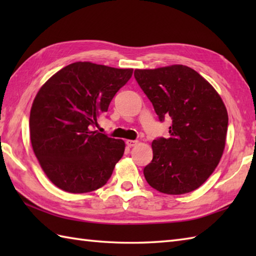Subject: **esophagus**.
Returning a JSON list of instances; mask_svg holds the SVG:
<instances>
[{"label": "esophagus", "instance_id": "esophagus-1", "mask_svg": "<svg viewBox=\"0 0 256 256\" xmlns=\"http://www.w3.org/2000/svg\"><path fill=\"white\" fill-rule=\"evenodd\" d=\"M125 143H126V145L128 146V148H133V146H135V145H138V140H126V142H125Z\"/></svg>", "mask_w": 256, "mask_h": 256}]
</instances>
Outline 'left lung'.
Returning a JSON list of instances; mask_svg holds the SVG:
<instances>
[{"label": "left lung", "instance_id": "left-lung-1", "mask_svg": "<svg viewBox=\"0 0 256 256\" xmlns=\"http://www.w3.org/2000/svg\"><path fill=\"white\" fill-rule=\"evenodd\" d=\"M140 89L160 122L172 118L170 136L153 140V160L144 167L150 187L167 194L199 188L218 166L224 154L228 112L208 81L182 64L136 69Z\"/></svg>", "mask_w": 256, "mask_h": 256}]
</instances>
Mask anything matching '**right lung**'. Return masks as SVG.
<instances>
[{"label":"right lung","mask_w":256,"mask_h":256,"mask_svg":"<svg viewBox=\"0 0 256 256\" xmlns=\"http://www.w3.org/2000/svg\"><path fill=\"white\" fill-rule=\"evenodd\" d=\"M132 74L133 69L74 62L38 91L30 116V142L42 170L58 188L90 192L111 177L125 144L94 128Z\"/></svg>","instance_id":"1"}]
</instances>
